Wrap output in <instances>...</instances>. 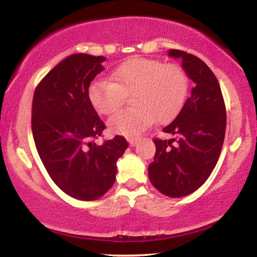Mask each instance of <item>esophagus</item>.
<instances>
[{
	"mask_svg": "<svg viewBox=\"0 0 257 257\" xmlns=\"http://www.w3.org/2000/svg\"><path fill=\"white\" fill-rule=\"evenodd\" d=\"M127 142L130 146H136L137 143H138V138H135V137H127Z\"/></svg>",
	"mask_w": 257,
	"mask_h": 257,
	"instance_id": "obj_1",
	"label": "esophagus"
}]
</instances>
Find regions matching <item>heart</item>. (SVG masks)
<instances>
[{"instance_id": "heart-1", "label": "heart", "mask_w": 257, "mask_h": 257, "mask_svg": "<svg viewBox=\"0 0 257 257\" xmlns=\"http://www.w3.org/2000/svg\"><path fill=\"white\" fill-rule=\"evenodd\" d=\"M188 90L185 70L177 63L133 57L89 87V99L100 114H112L131 94V104L108 120L113 132L138 135L154 121L166 122L180 111Z\"/></svg>"}]
</instances>
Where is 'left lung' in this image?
I'll list each match as a JSON object with an SVG mask.
<instances>
[{
  "label": "left lung",
  "instance_id": "8db88e82",
  "mask_svg": "<svg viewBox=\"0 0 257 257\" xmlns=\"http://www.w3.org/2000/svg\"><path fill=\"white\" fill-rule=\"evenodd\" d=\"M168 55L182 59V68L195 85L180 113L163 130L175 138L153 139L157 150L149 177L160 193L181 198L201 187L215 167L223 145L227 114L220 84L206 63L177 49H171Z\"/></svg>",
  "mask_w": 257,
  "mask_h": 257
}]
</instances>
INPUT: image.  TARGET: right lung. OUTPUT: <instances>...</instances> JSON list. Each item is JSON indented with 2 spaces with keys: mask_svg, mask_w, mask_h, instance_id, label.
Instances as JSON below:
<instances>
[{
  "mask_svg": "<svg viewBox=\"0 0 257 257\" xmlns=\"http://www.w3.org/2000/svg\"><path fill=\"white\" fill-rule=\"evenodd\" d=\"M105 57L75 54L38 83L31 108L36 150L52 181L72 198L91 201L112 187L124 137L96 144L105 124L89 99V86Z\"/></svg>",
  "mask_w": 257,
  "mask_h": 257,
  "instance_id": "1",
  "label": "right lung"
}]
</instances>
